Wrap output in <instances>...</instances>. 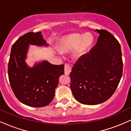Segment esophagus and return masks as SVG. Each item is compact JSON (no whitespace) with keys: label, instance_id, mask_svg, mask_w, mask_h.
Masks as SVG:
<instances>
[{"label":"esophagus","instance_id":"obj_1","mask_svg":"<svg viewBox=\"0 0 131 131\" xmlns=\"http://www.w3.org/2000/svg\"><path fill=\"white\" fill-rule=\"evenodd\" d=\"M71 70V68L70 64L68 63L64 64V73H65V74L67 75L70 74Z\"/></svg>","mask_w":131,"mask_h":131}]
</instances>
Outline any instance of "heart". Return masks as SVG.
I'll return each mask as SVG.
<instances>
[{
	"instance_id": "b5f03b06",
	"label": "heart",
	"mask_w": 131,
	"mask_h": 131,
	"mask_svg": "<svg viewBox=\"0 0 131 131\" xmlns=\"http://www.w3.org/2000/svg\"><path fill=\"white\" fill-rule=\"evenodd\" d=\"M93 40L94 39L91 34H85V35L73 34L62 39L61 48L63 50H67L75 49L78 46L75 56L79 57L91 46Z\"/></svg>"
}]
</instances>
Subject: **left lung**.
Listing matches in <instances>:
<instances>
[{
  "label": "left lung",
  "instance_id": "8db88e82",
  "mask_svg": "<svg viewBox=\"0 0 131 131\" xmlns=\"http://www.w3.org/2000/svg\"><path fill=\"white\" fill-rule=\"evenodd\" d=\"M95 46L81 56L70 73V88L76 100L84 105L103 103L118 88L123 74L121 46L113 34L96 29Z\"/></svg>",
  "mask_w": 131,
  "mask_h": 131
}]
</instances>
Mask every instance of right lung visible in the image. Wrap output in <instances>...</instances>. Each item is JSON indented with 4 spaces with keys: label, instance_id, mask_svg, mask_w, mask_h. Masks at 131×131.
Returning <instances> with one entry per match:
<instances>
[{
    "label": "right lung",
    "instance_id": "add662e5",
    "mask_svg": "<svg viewBox=\"0 0 131 131\" xmlns=\"http://www.w3.org/2000/svg\"><path fill=\"white\" fill-rule=\"evenodd\" d=\"M29 44L46 46L41 32H29L19 37L11 49L8 64L9 82L19 102L32 107H42L52 101L64 65L47 61L29 68L25 63Z\"/></svg>",
    "mask_w": 131,
    "mask_h": 131
}]
</instances>
